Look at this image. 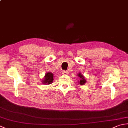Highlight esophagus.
Listing matches in <instances>:
<instances>
[{
	"mask_svg": "<svg viewBox=\"0 0 128 128\" xmlns=\"http://www.w3.org/2000/svg\"><path fill=\"white\" fill-rule=\"evenodd\" d=\"M62 74L63 75H67L68 74V72H66V71H65V70H64L63 72H62Z\"/></svg>",
	"mask_w": 128,
	"mask_h": 128,
	"instance_id": "obj_1",
	"label": "esophagus"
}]
</instances>
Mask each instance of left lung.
Masks as SVG:
<instances>
[{"mask_svg": "<svg viewBox=\"0 0 128 128\" xmlns=\"http://www.w3.org/2000/svg\"><path fill=\"white\" fill-rule=\"evenodd\" d=\"M78 76L80 78V81H78V83H79L80 85H84V84H85V82H86V80L85 79V78H84L83 75L81 74V73H78Z\"/></svg>", "mask_w": 128, "mask_h": 128, "instance_id": "left-lung-1", "label": "left lung"}]
</instances>
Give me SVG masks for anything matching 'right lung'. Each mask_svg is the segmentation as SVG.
Masks as SVG:
<instances>
[{
    "instance_id": "right-lung-1",
    "label": "right lung",
    "mask_w": 128,
    "mask_h": 128,
    "mask_svg": "<svg viewBox=\"0 0 128 128\" xmlns=\"http://www.w3.org/2000/svg\"><path fill=\"white\" fill-rule=\"evenodd\" d=\"M54 75L53 73L48 72L46 73L44 76V80H43L42 82L43 84H46V85H50L53 82Z\"/></svg>"
}]
</instances>
